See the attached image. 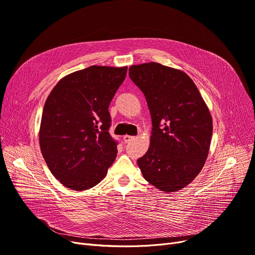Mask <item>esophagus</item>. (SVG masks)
<instances>
[{
  "label": "esophagus",
  "mask_w": 255,
  "mask_h": 255,
  "mask_svg": "<svg viewBox=\"0 0 255 255\" xmlns=\"http://www.w3.org/2000/svg\"><path fill=\"white\" fill-rule=\"evenodd\" d=\"M135 137L134 136H132V135H124V137H123V139H124V141L127 143V142H130L131 140H133V139H134Z\"/></svg>",
  "instance_id": "esophagus-1"
}]
</instances>
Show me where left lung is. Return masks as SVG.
Instances as JSON below:
<instances>
[{
  "label": "left lung",
  "mask_w": 255,
  "mask_h": 255,
  "mask_svg": "<svg viewBox=\"0 0 255 255\" xmlns=\"http://www.w3.org/2000/svg\"><path fill=\"white\" fill-rule=\"evenodd\" d=\"M129 76L143 93L152 118L149 150L137 160L143 178L164 192L190 184L205 165L213 121L185 72L159 63L133 65Z\"/></svg>",
  "instance_id": "obj_1"
}]
</instances>
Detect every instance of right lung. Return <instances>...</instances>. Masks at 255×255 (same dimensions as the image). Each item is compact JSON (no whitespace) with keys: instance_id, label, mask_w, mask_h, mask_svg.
<instances>
[{"instance_id":"1","label":"right lung","mask_w":255,"mask_h":255,"mask_svg":"<svg viewBox=\"0 0 255 255\" xmlns=\"http://www.w3.org/2000/svg\"><path fill=\"white\" fill-rule=\"evenodd\" d=\"M126 73L127 67L90 66L63 77L45 101L40 149L52 175L70 189L96 186L115 161L109 106Z\"/></svg>"}]
</instances>
